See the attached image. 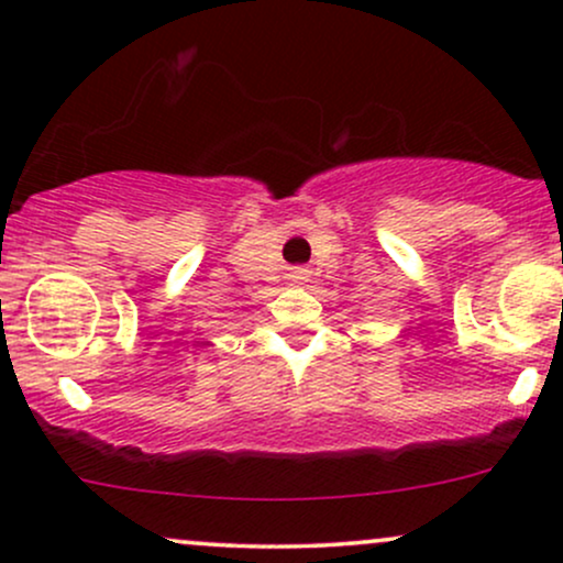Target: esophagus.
<instances>
[{
  "mask_svg": "<svg viewBox=\"0 0 563 563\" xmlns=\"http://www.w3.org/2000/svg\"><path fill=\"white\" fill-rule=\"evenodd\" d=\"M290 277H294V283H303V280H307V269H296V273Z\"/></svg>",
  "mask_w": 563,
  "mask_h": 563,
  "instance_id": "1",
  "label": "esophagus"
}]
</instances>
